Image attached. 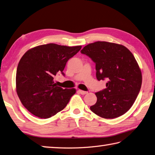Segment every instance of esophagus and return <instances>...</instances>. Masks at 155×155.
I'll return each instance as SVG.
<instances>
[{
    "label": "esophagus",
    "mask_w": 155,
    "mask_h": 155,
    "mask_svg": "<svg viewBox=\"0 0 155 155\" xmlns=\"http://www.w3.org/2000/svg\"><path fill=\"white\" fill-rule=\"evenodd\" d=\"M78 92H79L80 94H82V95H85V94H87V91H83V90H81V89L78 90Z\"/></svg>",
    "instance_id": "34e87169"
}]
</instances>
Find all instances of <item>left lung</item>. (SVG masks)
<instances>
[{"label":"left lung","mask_w":155,"mask_h":155,"mask_svg":"<svg viewBox=\"0 0 155 155\" xmlns=\"http://www.w3.org/2000/svg\"><path fill=\"white\" fill-rule=\"evenodd\" d=\"M95 63L98 81L106 78V88L95 93L97 102L90 107L104 119L124 114L136 101L142 85V72L134 55L122 45L97 41L81 51Z\"/></svg>","instance_id":"8db88e82"}]
</instances>
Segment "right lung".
Returning a JSON list of instances; mask_svg holds the SVG:
<instances>
[{"label": "right lung", "instance_id": "obj_1", "mask_svg": "<svg viewBox=\"0 0 155 155\" xmlns=\"http://www.w3.org/2000/svg\"><path fill=\"white\" fill-rule=\"evenodd\" d=\"M81 46L49 43L28 50L18 64L16 91L23 106L41 119H48L65 108L76 89H64L54 82L70 58Z\"/></svg>", "mask_w": 155, "mask_h": 155}]
</instances>
